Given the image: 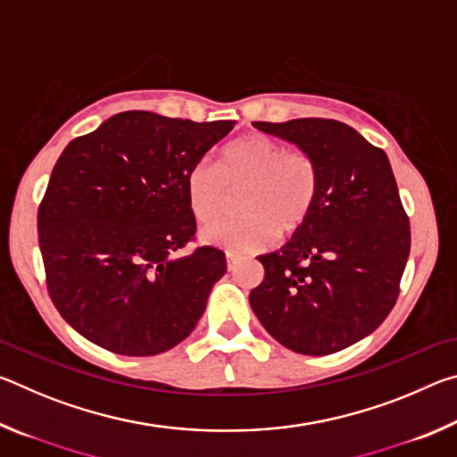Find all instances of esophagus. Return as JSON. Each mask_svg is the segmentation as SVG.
Returning a JSON list of instances; mask_svg holds the SVG:
<instances>
[{
  "label": "esophagus",
  "instance_id": "obj_1",
  "mask_svg": "<svg viewBox=\"0 0 457 457\" xmlns=\"http://www.w3.org/2000/svg\"><path fill=\"white\" fill-rule=\"evenodd\" d=\"M226 260H228V270H234V268H236V264H237L239 256H236V253L228 252V253H226Z\"/></svg>",
  "mask_w": 457,
  "mask_h": 457
}]
</instances>
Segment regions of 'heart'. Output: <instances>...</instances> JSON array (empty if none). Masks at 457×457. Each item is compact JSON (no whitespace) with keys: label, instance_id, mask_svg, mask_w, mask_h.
<instances>
[{"label":"heart","instance_id":"b5f03b06","mask_svg":"<svg viewBox=\"0 0 457 457\" xmlns=\"http://www.w3.org/2000/svg\"><path fill=\"white\" fill-rule=\"evenodd\" d=\"M319 167L304 151H286L264 135H247L221 151L220 169L199 161L187 175L189 207L201 223L220 220L229 191H241L237 220L207 226L204 242L229 252H256L276 236L303 229L319 197Z\"/></svg>","mask_w":457,"mask_h":457}]
</instances>
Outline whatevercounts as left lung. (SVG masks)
I'll list each match as a JSON object with an SVG mask.
<instances>
[{
	"mask_svg": "<svg viewBox=\"0 0 457 457\" xmlns=\"http://www.w3.org/2000/svg\"><path fill=\"white\" fill-rule=\"evenodd\" d=\"M319 167L311 218L258 260L264 280L250 306L286 349L330 354L370 335L399 296L411 247L409 218L383 149L332 119L253 122Z\"/></svg>",
	"mask_w": 457,
	"mask_h": 457,
	"instance_id": "obj_1",
	"label": "left lung"
}]
</instances>
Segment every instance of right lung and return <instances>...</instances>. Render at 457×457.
Instances as JSON below:
<instances>
[{"mask_svg":"<svg viewBox=\"0 0 457 457\" xmlns=\"http://www.w3.org/2000/svg\"><path fill=\"white\" fill-rule=\"evenodd\" d=\"M234 125L127 111L62 151L37 237L52 303L90 343L153 357L195 328L226 253L173 256L197 229L187 175Z\"/></svg>","mask_w":457,"mask_h":457,"instance_id":"1","label":"right lung"}]
</instances>
